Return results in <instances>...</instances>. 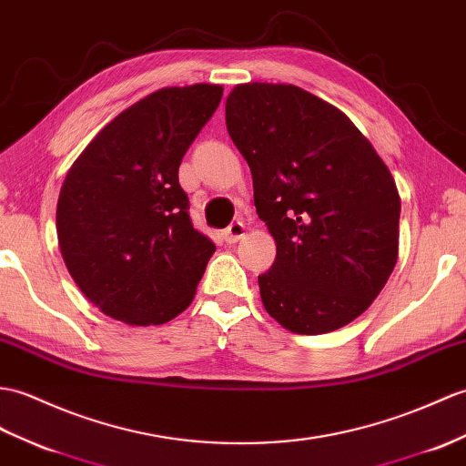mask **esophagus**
<instances>
[{
	"label": "esophagus",
	"mask_w": 466,
	"mask_h": 466,
	"mask_svg": "<svg viewBox=\"0 0 466 466\" xmlns=\"http://www.w3.org/2000/svg\"><path fill=\"white\" fill-rule=\"evenodd\" d=\"M244 236H246V224L244 222H232L228 228L224 230V240L228 244H236Z\"/></svg>",
	"instance_id": "1"
}]
</instances>
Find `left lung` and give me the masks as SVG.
Here are the masks:
<instances>
[{
    "label": "left lung",
    "instance_id": "obj_1",
    "mask_svg": "<svg viewBox=\"0 0 466 466\" xmlns=\"http://www.w3.org/2000/svg\"><path fill=\"white\" fill-rule=\"evenodd\" d=\"M226 127L276 240L272 268L258 276L266 311L301 335L348 326L397 264L391 172L348 115L296 85H236Z\"/></svg>",
    "mask_w": 466,
    "mask_h": 466
}]
</instances>
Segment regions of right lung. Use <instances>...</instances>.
I'll use <instances>...</instances> for the list:
<instances>
[{
	"label": "right lung",
	"instance_id": "right-lung-1",
	"mask_svg": "<svg viewBox=\"0 0 466 466\" xmlns=\"http://www.w3.org/2000/svg\"><path fill=\"white\" fill-rule=\"evenodd\" d=\"M222 91L197 83L150 93L103 127L65 177L59 250L105 316L160 326L194 299L216 246L194 230L178 167Z\"/></svg>",
	"mask_w": 466,
	"mask_h": 466
}]
</instances>
